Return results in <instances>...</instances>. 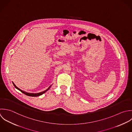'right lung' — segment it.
Listing matches in <instances>:
<instances>
[{
	"mask_svg": "<svg viewBox=\"0 0 132 132\" xmlns=\"http://www.w3.org/2000/svg\"><path fill=\"white\" fill-rule=\"evenodd\" d=\"M12 83H13V85L14 86V87L16 88V89H17L18 90H19V91H20L21 93H22L23 94H25L26 95H27V96H30V97H37V96H40V95H43V94H44L45 92H46L50 87H51V86H52V85H50L46 90H44V91H43V92H40V93H27V92H24V91H23V90H21L20 89H19V88H18L15 85V84L12 82Z\"/></svg>",
	"mask_w": 132,
	"mask_h": 132,
	"instance_id": "obj_1",
	"label": "right lung"
}]
</instances>
